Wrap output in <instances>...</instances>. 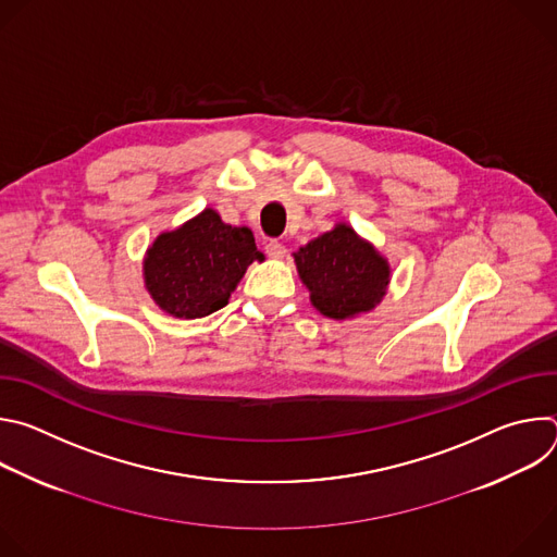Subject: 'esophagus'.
I'll list each match as a JSON object with an SVG mask.
<instances>
[{
  "mask_svg": "<svg viewBox=\"0 0 557 557\" xmlns=\"http://www.w3.org/2000/svg\"><path fill=\"white\" fill-rule=\"evenodd\" d=\"M267 253H269L271 258L280 260V258H284V256H286V247H284L280 240H271V243L267 245Z\"/></svg>",
  "mask_w": 557,
  "mask_h": 557,
  "instance_id": "34e87169",
  "label": "esophagus"
}]
</instances>
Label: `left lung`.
I'll use <instances>...</instances> for the list:
<instances>
[{
  "mask_svg": "<svg viewBox=\"0 0 557 557\" xmlns=\"http://www.w3.org/2000/svg\"><path fill=\"white\" fill-rule=\"evenodd\" d=\"M295 262L312 306L333 320L374 308L389 282L387 262L346 224L301 247Z\"/></svg>",
  "mask_w": 557,
  "mask_h": 557,
  "instance_id": "8db88e82",
  "label": "left lung"
}]
</instances>
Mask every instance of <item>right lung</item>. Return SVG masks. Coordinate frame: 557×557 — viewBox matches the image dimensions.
Wrapping results in <instances>:
<instances>
[{
    "label": "right lung",
    "instance_id": "1",
    "mask_svg": "<svg viewBox=\"0 0 557 557\" xmlns=\"http://www.w3.org/2000/svg\"><path fill=\"white\" fill-rule=\"evenodd\" d=\"M253 260H264L247 226H228L213 209L156 237L145 258L153 301L174 317L196 320L226 306Z\"/></svg>",
    "mask_w": 557,
    "mask_h": 557
}]
</instances>
